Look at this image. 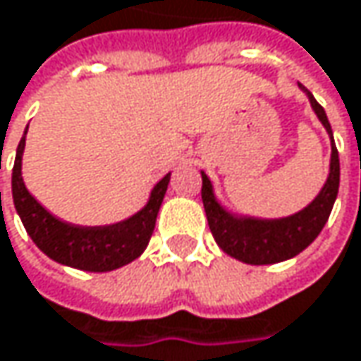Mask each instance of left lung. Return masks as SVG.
<instances>
[{"label": "left lung", "instance_id": "1", "mask_svg": "<svg viewBox=\"0 0 361 361\" xmlns=\"http://www.w3.org/2000/svg\"><path fill=\"white\" fill-rule=\"evenodd\" d=\"M299 89L305 93L310 106L322 126L329 133L331 139V164H329V176L318 191V195L285 218H253V216H239L228 212L222 203L218 202L214 193V185L202 172V200L203 209L207 216L209 231L218 243V247L231 257L251 264V266H266V264H279L285 259H291L297 253L307 247L324 228L333 205L338 193V178H341V166H338V152L333 137L331 122L326 118L324 108L314 99V95L299 85Z\"/></svg>", "mask_w": 361, "mask_h": 361}]
</instances>
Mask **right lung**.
Wrapping results in <instances>:
<instances>
[{
    "label": "right lung",
    "instance_id": "1",
    "mask_svg": "<svg viewBox=\"0 0 361 361\" xmlns=\"http://www.w3.org/2000/svg\"><path fill=\"white\" fill-rule=\"evenodd\" d=\"M26 130L16 149L12 170V197L32 243L54 262L85 272H110L137 259L152 239L159 205L164 202L170 172L154 185L147 203L133 216L104 226H76L56 218L37 202L23 178Z\"/></svg>",
    "mask_w": 361,
    "mask_h": 361
}]
</instances>
